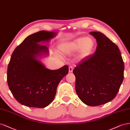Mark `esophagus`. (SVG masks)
<instances>
[{
  "label": "esophagus",
  "mask_w": 130,
  "mask_h": 130,
  "mask_svg": "<svg viewBox=\"0 0 130 130\" xmlns=\"http://www.w3.org/2000/svg\"><path fill=\"white\" fill-rule=\"evenodd\" d=\"M73 67H72V66H70V67H69V71L70 73L72 72H73Z\"/></svg>",
  "instance_id": "esophagus-1"
}]
</instances>
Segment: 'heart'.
<instances>
[{"instance_id":"b5f03b06","label":"heart","mask_w":130,"mask_h":130,"mask_svg":"<svg viewBox=\"0 0 130 130\" xmlns=\"http://www.w3.org/2000/svg\"><path fill=\"white\" fill-rule=\"evenodd\" d=\"M95 47V42L91 38L81 37L71 42L60 46V51L65 55L73 54L78 51L77 59L79 60L85 59L92 53Z\"/></svg>"}]
</instances>
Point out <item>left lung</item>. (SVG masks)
I'll return each instance as SVG.
<instances>
[{
    "mask_svg": "<svg viewBox=\"0 0 130 130\" xmlns=\"http://www.w3.org/2000/svg\"><path fill=\"white\" fill-rule=\"evenodd\" d=\"M97 50L73 70L76 93L87 105L95 106L111 101L124 79V64L118 47L103 33L90 32Z\"/></svg>",
    "mask_w": 130,
    "mask_h": 130,
    "instance_id": "left-lung-1",
    "label": "left lung"
}]
</instances>
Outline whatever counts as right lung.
Segmentation results:
<instances>
[{"label":"right lung","instance_id":"right-lung-1","mask_svg":"<svg viewBox=\"0 0 130 130\" xmlns=\"http://www.w3.org/2000/svg\"><path fill=\"white\" fill-rule=\"evenodd\" d=\"M57 35L41 31L28 36L15 48L7 68V84L14 97L27 107L44 108L54 100L60 82L69 72L65 65L55 70L46 68L40 59L49 50L40 43H48Z\"/></svg>","mask_w":130,"mask_h":130}]
</instances>
